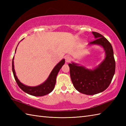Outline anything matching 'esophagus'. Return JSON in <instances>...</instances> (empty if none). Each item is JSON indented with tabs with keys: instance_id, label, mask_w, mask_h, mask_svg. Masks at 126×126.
Here are the masks:
<instances>
[{
	"instance_id": "esophagus-1",
	"label": "esophagus",
	"mask_w": 126,
	"mask_h": 126,
	"mask_svg": "<svg viewBox=\"0 0 126 126\" xmlns=\"http://www.w3.org/2000/svg\"><path fill=\"white\" fill-rule=\"evenodd\" d=\"M71 57L69 56H66L65 57V62L66 63H69L71 61Z\"/></svg>"
}]
</instances>
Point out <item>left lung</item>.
<instances>
[{
	"label": "left lung",
	"instance_id": "1",
	"mask_svg": "<svg viewBox=\"0 0 126 126\" xmlns=\"http://www.w3.org/2000/svg\"><path fill=\"white\" fill-rule=\"evenodd\" d=\"M96 39L89 45L102 47L106 57L97 67L89 70L75 63H69L71 81L75 88L82 94L93 95L103 92L110 84L115 71V61L111 44L100 33L92 32Z\"/></svg>",
	"mask_w": 126,
	"mask_h": 126
}]
</instances>
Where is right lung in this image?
<instances>
[{
	"label": "right lung",
	"mask_w": 126,
	"mask_h": 126,
	"mask_svg": "<svg viewBox=\"0 0 126 126\" xmlns=\"http://www.w3.org/2000/svg\"><path fill=\"white\" fill-rule=\"evenodd\" d=\"M16 49H17V48H16ZM13 60H14V57H13L12 60V71L15 79L19 87L23 91H24V92L28 94L34 96H43L46 95L52 92L53 89H54L55 86L56 77L57 76L58 72L62 68V66L65 63V60L64 59H63L61 61L55 66V68L53 69L52 71L51 72L47 79L44 83L38 85V86L30 87L23 84L18 79L17 76L16 75V73L14 69V64H13V63H14V62H13Z\"/></svg>",
	"instance_id": "1"
}]
</instances>
